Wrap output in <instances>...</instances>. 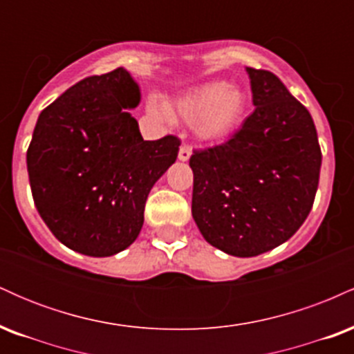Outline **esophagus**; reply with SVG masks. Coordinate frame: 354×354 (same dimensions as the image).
<instances>
[{
	"label": "esophagus",
	"instance_id": "esophagus-1",
	"mask_svg": "<svg viewBox=\"0 0 354 354\" xmlns=\"http://www.w3.org/2000/svg\"><path fill=\"white\" fill-rule=\"evenodd\" d=\"M191 154H193V148L189 145H183L180 148V153H178V158H180V161H188Z\"/></svg>",
	"mask_w": 354,
	"mask_h": 354
}]
</instances>
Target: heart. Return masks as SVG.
I'll return each instance as SVG.
<instances>
[{
    "label": "heart",
    "instance_id": "obj_1",
    "mask_svg": "<svg viewBox=\"0 0 354 354\" xmlns=\"http://www.w3.org/2000/svg\"><path fill=\"white\" fill-rule=\"evenodd\" d=\"M148 109L154 116L169 118L168 106L160 100L149 101ZM173 113L193 123L201 140H223L241 124L246 113V96L230 83L211 81L181 95L174 101Z\"/></svg>",
    "mask_w": 354,
    "mask_h": 354
}]
</instances>
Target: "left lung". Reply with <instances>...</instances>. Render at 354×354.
I'll return each mask as SVG.
<instances>
[{
	"mask_svg": "<svg viewBox=\"0 0 354 354\" xmlns=\"http://www.w3.org/2000/svg\"><path fill=\"white\" fill-rule=\"evenodd\" d=\"M246 71L254 111L228 141L189 158L194 221L211 246L239 258L293 236L313 208L321 168L310 111L271 71Z\"/></svg>",
	"mask_w": 354,
	"mask_h": 354,
	"instance_id": "1",
	"label": "left lung"
}]
</instances>
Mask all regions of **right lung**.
I'll list each match as a JSON object with an SVG mask.
<instances>
[{
    "label": "right lung",
    "mask_w": 354,
    "mask_h": 354,
    "mask_svg": "<svg viewBox=\"0 0 354 354\" xmlns=\"http://www.w3.org/2000/svg\"><path fill=\"white\" fill-rule=\"evenodd\" d=\"M141 100L124 68L88 76L46 106L26 153L31 193L51 233L81 254L113 256L131 245L153 185L181 141H145L128 113Z\"/></svg>",
    "instance_id": "obj_1"
}]
</instances>
